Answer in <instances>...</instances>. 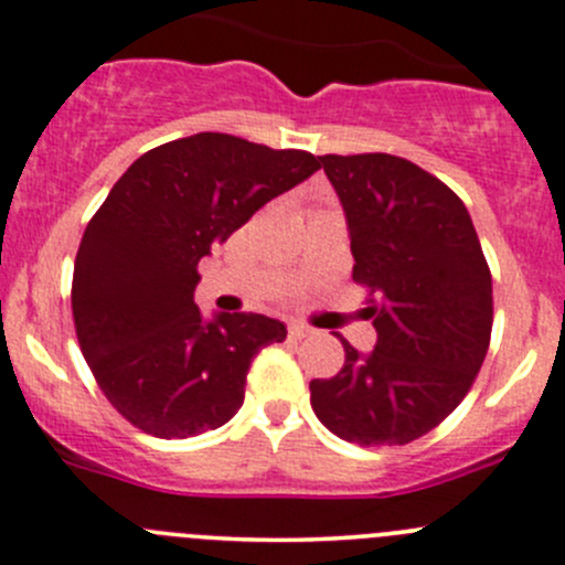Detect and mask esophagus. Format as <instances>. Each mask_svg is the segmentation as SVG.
<instances>
[{
	"mask_svg": "<svg viewBox=\"0 0 565 565\" xmlns=\"http://www.w3.org/2000/svg\"><path fill=\"white\" fill-rule=\"evenodd\" d=\"M288 334L294 340H305V338H312V334H316V329H312L310 323H305V321H290L288 323Z\"/></svg>",
	"mask_w": 565,
	"mask_h": 565,
	"instance_id": "obj_1",
	"label": "esophagus"
}]
</instances>
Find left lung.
<instances>
[{
  "mask_svg": "<svg viewBox=\"0 0 565 565\" xmlns=\"http://www.w3.org/2000/svg\"><path fill=\"white\" fill-rule=\"evenodd\" d=\"M351 231L376 349L343 340L338 376L312 379L318 420L362 448L409 445L470 393L494 321L491 271L450 186L390 153L318 156Z\"/></svg>",
  "mask_w": 565,
  "mask_h": 565,
  "instance_id": "8db88e82",
  "label": "left lung"
}]
</instances>
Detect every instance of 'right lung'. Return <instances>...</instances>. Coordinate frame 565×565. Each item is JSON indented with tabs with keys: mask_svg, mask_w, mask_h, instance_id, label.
Returning <instances> with one entry per match:
<instances>
[{
	"mask_svg": "<svg viewBox=\"0 0 565 565\" xmlns=\"http://www.w3.org/2000/svg\"><path fill=\"white\" fill-rule=\"evenodd\" d=\"M318 167L307 150L203 131L142 153L111 186L82 236L71 307L100 393L134 428L186 439L236 415L255 354L288 332L258 312L203 321L198 264Z\"/></svg>",
	"mask_w": 565,
	"mask_h": 565,
	"instance_id": "1",
	"label": "right lung"
}]
</instances>
